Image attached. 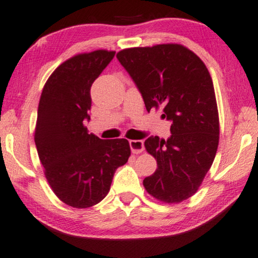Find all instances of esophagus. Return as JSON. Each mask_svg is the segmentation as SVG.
Masks as SVG:
<instances>
[{"label":"esophagus","mask_w":258,"mask_h":258,"mask_svg":"<svg viewBox=\"0 0 258 258\" xmlns=\"http://www.w3.org/2000/svg\"><path fill=\"white\" fill-rule=\"evenodd\" d=\"M130 147H131V151H132V153L139 154L145 150L144 141L143 140H131Z\"/></svg>","instance_id":"esophagus-1"}]
</instances>
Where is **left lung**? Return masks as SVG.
<instances>
[{"label": "left lung", "instance_id": "left-lung-1", "mask_svg": "<svg viewBox=\"0 0 258 258\" xmlns=\"http://www.w3.org/2000/svg\"><path fill=\"white\" fill-rule=\"evenodd\" d=\"M117 58L146 110L161 107L162 118L172 122L168 139L152 136L145 141L158 168L145 177L144 187L159 201L187 200L197 193L219 146V112L208 69L180 44L125 49Z\"/></svg>", "mask_w": 258, "mask_h": 258}]
</instances>
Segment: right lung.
<instances>
[{"mask_svg":"<svg viewBox=\"0 0 258 258\" xmlns=\"http://www.w3.org/2000/svg\"><path fill=\"white\" fill-rule=\"evenodd\" d=\"M114 51L81 53L60 64L39 99L35 144L45 177L59 200L89 208L106 197L118 167L131 155L126 139L104 140L84 126L90 120L91 86Z\"/></svg>","mask_w":258,"mask_h":258,"instance_id":"right-lung-1","label":"right lung"}]
</instances>
